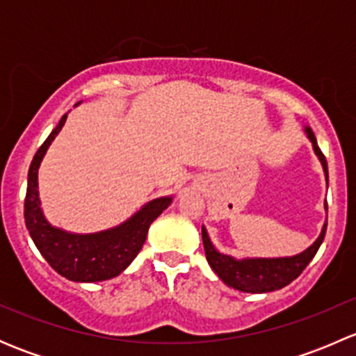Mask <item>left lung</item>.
Returning a JSON list of instances; mask_svg holds the SVG:
<instances>
[{"instance_id":"left-lung-1","label":"left lung","mask_w":356,"mask_h":356,"mask_svg":"<svg viewBox=\"0 0 356 356\" xmlns=\"http://www.w3.org/2000/svg\"><path fill=\"white\" fill-rule=\"evenodd\" d=\"M307 134L310 141L314 143V149L317 156L321 158L325 177H327V161H325L324 153L318 148L317 139H315L312 129H307ZM325 208H327V203H325ZM325 229H327V222L324 224V229H322L317 241L307 251L296 254V257L257 258V260H234L227 254L218 253L210 243V239H208L204 227H201V234H203V246L208 264L229 288L243 291V293H268V291H275L288 286L307 268V265L310 264L312 258L315 257L322 241H324Z\"/></svg>"}]
</instances>
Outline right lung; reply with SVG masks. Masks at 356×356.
<instances>
[{
    "label": "right lung",
    "mask_w": 356,
    "mask_h": 356,
    "mask_svg": "<svg viewBox=\"0 0 356 356\" xmlns=\"http://www.w3.org/2000/svg\"><path fill=\"white\" fill-rule=\"evenodd\" d=\"M65 120L67 113L32 158L24 203L25 225L39 253L60 275L75 282L106 281L125 270L138 257L146 241L149 225L170 204L172 198L153 200L120 227L98 234L77 236L51 227L42 217L39 207L38 168L48 146L62 131Z\"/></svg>",
    "instance_id": "1"
}]
</instances>
